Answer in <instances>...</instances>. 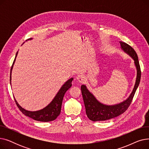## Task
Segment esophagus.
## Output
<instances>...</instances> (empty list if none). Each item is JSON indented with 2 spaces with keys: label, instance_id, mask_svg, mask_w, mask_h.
<instances>
[{
  "label": "esophagus",
  "instance_id": "obj_1",
  "mask_svg": "<svg viewBox=\"0 0 149 149\" xmlns=\"http://www.w3.org/2000/svg\"><path fill=\"white\" fill-rule=\"evenodd\" d=\"M77 80L80 83H83L85 81V77L83 75H79L77 77Z\"/></svg>",
  "mask_w": 149,
  "mask_h": 149
}]
</instances>
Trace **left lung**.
I'll list each match as a JSON object with an SVG mask.
<instances>
[{
  "mask_svg": "<svg viewBox=\"0 0 149 149\" xmlns=\"http://www.w3.org/2000/svg\"><path fill=\"white\" fill-rule=\"evenodd\" d=\"M121 49L134 60L136 70V77L134 87L129 97L118 104L107 105L101 103L85 84H82L81 90L86 108V113L89 120L93 121H105L118 116L126 111L130 106L135 92L138 87L141 79V69L138 56L130 46L127 43L120 42Z\"/></svg>",
  "mask_w": 149,
  "mask_h": 149,
  "instance_id": "8db88e82",
  "label": "left lung"
}]
</instances>
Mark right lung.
Wrapping results in <instances>:
<instances>
[{
    "label": "right lung",
    "instance_id": "right-lung-1",
    "mask_svg": "<svg viewBox=\"0 0 149 149\" xmlns=\"http://www.w3.org/2000/svg\"><path fill=\"white\" fill-rule=\"evenodd\" d=\"M33 38H30L26 41L32 40ZM18 54V51L15 55V57L14 60L13 66L11 67V72H10V84H11V73H12V69L13 68V65L15 61V58H16ZM74 79V78L69 79L67 80L62 85L61 88L59 89L58 92L57 93L56 95L54 97L53 100L51 101V102L47 105L45 107L43 108L40 110H38L37 111H29L26 110L24 108H23L22 106L19 105L17 103V101L14 98L15 103L19 108L20 111L24 114L25 115L30 117L31 118H33L34 120L38 121H42V122H48L54 120H56L57 116L60 115L61 112V107L62 104L63 99L64 95L66 91L70 88L72 86V81Z\"/></svg>",
    "mask_w": 149,
    "mask_h": 149
}]
</instances>
